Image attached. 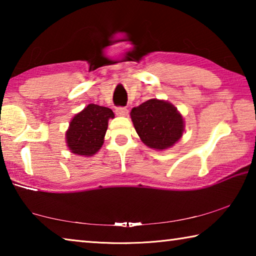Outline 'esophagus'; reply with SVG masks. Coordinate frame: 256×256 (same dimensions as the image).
Instances as JSON below:
<instances>
[{"label": "esophagus", "instance_id": "obj_1", "mask_svg": "<svg viewBox=\"0 0 256 256\" xmlns=\"http://www.w3.org/2000/svg\"><path fill=\"white\" fill-rule=\"evenodd\" d=\"M115 112L118 116H125V115H128V110L125 107H118V108H116Z\"/></svg>", "mask_w": 256, "mask_h": 256}]
</instances>
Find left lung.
Wrapping results in <instances>:
<instances>
[{
  "mask_svg": "<svg viewBox=\"0 0 256 256\" xmlns=\"http://www.w3.org/2000/svg\"><path fill=\"white\" fill-rule=\"evenodd\" d=\"M131 118L141 141L149 148H170L183 136V118L168 102L149 99L133 108Z\"/></svg>",
  "mask_w": 256,
  "mask_h": 256,
  "instance_id": "left-lung-1",
  "label": "left lung"
}]
</instances>
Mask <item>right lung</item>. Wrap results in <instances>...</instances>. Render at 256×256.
Here are the masks:
<instances>
[{
	"label": "right lung",
	"instance_id": "add662e5",
	"mask_svg": "<svg viewBox=\"0 0 256 256\" xmlns=\"http://www.w3.org/2000/svg\"><path fill=\"white\" fill-rule=\"evenodd\" d=\"M114 118L112 110L89 104L71 120L66 131V144L72 154L90 157L102 148L108 128V120Z\"/></svg>",
	"mask_w": 256,
	"mask_h": 256
}]
</instances>
